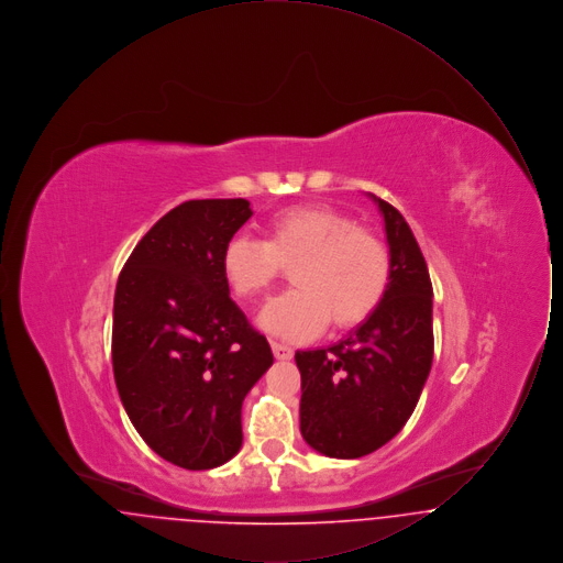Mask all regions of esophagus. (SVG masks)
I'll return each instance as SVG.
<instances>
[{
	"label": "esophagus",
	"instance_id": "esophagus-1",
	"mask_svg": "<svg viewBox=\"0 0 563 563\" xmlns=\"http://www.w3.org/2000/svg\"><path fill=\"white\" fill-rule=\"evenodd\" d=\"M272 352L278 361H291L294 358V349L289 344H283V342H272Z\"/></svg>",
	"mask_w": 563,
	"mask_h": 563
}]
</instances>
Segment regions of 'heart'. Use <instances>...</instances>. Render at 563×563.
I'll return each instance as SVG.
<instances>
[{"mask_svg": "<svg viewBox=\"0 0 563 563\" xmlns=\"http://www.w3.org/2000/svg\"><path fill=\"white\" fill-rule=\"evenodd\" d=\"M221 266L244 301L266 294L283 266H295V289L274 297L257 319L268 333L289 340L312 338L329 321L338 329L365 321L390 280L386 244L324 205H295L272 214L266 241L236 234L223 249Z\"/></svg>", "mask_w": 563, "mask_h": 563, "instance_id": "1", "label": "heart"}]
</instances>
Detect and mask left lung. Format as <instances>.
<instances>
[{"label":"left lung","mask_w":563,"mask_h":563,"mask_svg":"<svg viewBox=\"0 0 563 563\" xmlns=\"http://www.w3.org/2000/svg\"><path fill=\"white\" fill-rule=\"evenodd\" d=\"M384 217L390 280L374 312L329 349L297 350L299 430L329 457L386 445L413 413L432 367V285L402 214L367 194Z\"/></svg>","instance_id":"left-lung-1"}]
</instances>
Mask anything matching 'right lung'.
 <instances>
[{
	"label": "right lung",
	"mask_w": 563,
	"mask_h": 563,
	"mask_svg": "<svg viewBox=\"0 0 563 563\" xmlns=\"http://www.w3.org/2000/svg\"><path fill=\"white\" fill-rule=\"evenodd\" d=\"M244 198L189 200L134 246L113 297V377L134 429L164 457L209 471L239 454L246 393L274 363L230 297L223 249Z\"/></svg>",
	"instance_id": "add662e5"
}]
</instances>
